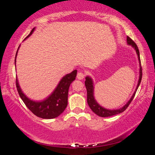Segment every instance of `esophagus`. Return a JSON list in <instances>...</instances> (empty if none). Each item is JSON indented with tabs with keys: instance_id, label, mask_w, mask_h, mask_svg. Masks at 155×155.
<instances>
[{
	"instance_id": "1",
	"label": "esophagus",
	"mask_w": 155,
	"mask_h": 155,
	"mask_svg": "<svg viewBox=\"0 0 155 155\" xmlns=\"http://www.w3.org/2000/svg\"><path fill=\"white\" fill-rule=\"evenodd\" d=\"M84 77V74L82 72H78L77 75V78L78 80H82Z\"/></svg>"
}]
</instances>
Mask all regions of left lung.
Returning <instances> with one entry per match:
<instances>
[{
  "label": "left lung",
  "mask_w": 155,
  "mask_h": 155,
  "mask_svg": "<svg viewBox=\"0 0 155 155\" xmlns=\"http://www.w3.org/2000/svg\"><path fill=\"white\" fill-rule=\"evenodd\" d=\"M127 44L129 46H131L132 47L134 48V50L136 52V54L137 56V59H138L139 61V65H140V69H139V79L138 81H137V84L136 86V88H135V92H133L132 96H131L130 99H129L126 104H125L124 107L121 108H119V109H106V108L103 107L102 106H101L97 102L96 99H95L94 97V81H93L92 78L90 77V76H86L85 78V81H84V84H85V87L87 89V104L89 107L92 111L94 112L95 114H97V116H101V117H109V116H112L114 115H116V114H120L122 112H124L125 110H126L130 104L131 101L134 98V96L135 94V92L138 88V87L140 84L141 79H142V68H141V65H140V52L138 50V48L136 44L134 43V41H133L132 39H130V37H127Z\"/></svg>",
  "instance_id": "8db88e82"
}]
</instances>
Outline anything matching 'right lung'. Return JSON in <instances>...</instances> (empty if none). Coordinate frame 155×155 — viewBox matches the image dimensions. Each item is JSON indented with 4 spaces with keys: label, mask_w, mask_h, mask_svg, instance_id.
I'll return each instance as SVG.
<instances>
[{
    "label": "right lung",
    "mask_w": 155,
    "mask_h": 155,
    "mask_svg": "<svg viewBox=\"0 0 155 155\" xmlns=\"http://www.w3.org/2000/svg\"><path fill=\"white\" fill-rule=\"evenodd\" d=\"M35 29L36 27H34L29 35L24 40H26L27 38L30 37L35 31ZM20 47V45L19 46L15 55V66L17 55H18ZM76 75H77V70H75L72 73L66 74L65 76H63L59 81L58 84H57L56 88L54 89V90L51 92V94L48 95L45 99L40 101L31 99L22 92L20 84H19L18 78H16V87L19 95L23 102L35 115L41 118L51 119V118H56L60 116L67 107L69 87L72 82L75 80Z\"/></svg>",
    "instance_id": "right-lung-1"
}]
</instances>
